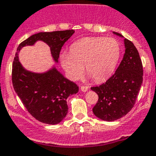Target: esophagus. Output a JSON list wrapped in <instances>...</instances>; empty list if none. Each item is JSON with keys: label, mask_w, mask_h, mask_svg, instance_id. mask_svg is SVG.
Returning a JSON list of instances; mask_svg holds the SVG:
<instances>
[{"label": "esophagus", "mask_w": 156, "mask_h": 156, "mask_svg": "<svg viewBox=\"0 0 156 156\" xmlns=\"http://www.w3.org/2000/svg\"><path fill=\"white\" fill-rule=\"evenodd\" d=\"M80 89L83 92H86V91L88 90V89H89V87H87V86H82Z\"/></svg>", "instance_id": "obj_1"}]
</instances>
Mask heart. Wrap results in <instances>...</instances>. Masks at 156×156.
Wrapping results in <instances>:
<instances>
[{
    "instance_id": "obj_1",
    "label": "heart",
    "mask_w": 156,
    "mask_h": 156,
    "mask_svg": "<svg viewBox=\"0 0 156 156\" xmlns=\"http://www.w3.org/2000/svg\"><path fill=\"white\" fill-rule=\"evenodd\" d=\"M121 55V45L114 38L92 37L74 42L70 53H61L60 62L69 79L75 80L84 66L96 82L109 78L115 70Z\"/></svg>"
}]
</instances>
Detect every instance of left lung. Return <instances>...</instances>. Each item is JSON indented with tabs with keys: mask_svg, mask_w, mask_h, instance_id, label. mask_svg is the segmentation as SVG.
<instances>
[{
	"mask_svg": "<svg viewBox=\"0 0 156 156\" xmlns=\"http://www.w3.org/2000/svg\"><path fill=\"white\" fill-rule=\"evenodd\" d=\"M125 46V53L114 75L104 83L91 87L98 95L93 112L103 121H113L126 115L135 105L143 80L142 62L136 47L127 38Z\"/></svg>",
	"mask_w": 156,
	"mask_h": 156,
	"instance_id": "1",
	"label": "left lung"
}]
</instances>
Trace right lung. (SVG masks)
<instances>
[{
  "mask_svg": "<svg viewBox=\"0 0 156 156\" xmlns=\"http://www.w3.org/2000/svg\"><path fill=\"white\" fill-rule=\"evenodd\" d=\"M74 33V30L39 32L31 35L19 45L18 51L25 45L43 41L50 47L51 53L58 62L61 48ZM12 65V83L24 106L40 122L57 125L68 112L66 99L79 91L78 86L69 80L55 67L43 73L26 70L18 61L16 53Z\"/></svg>",
  "mask_w": 156,
  "mask_h": 156,
  "instance_id": "1",
  "label": "right lung"
}]
</instances>
